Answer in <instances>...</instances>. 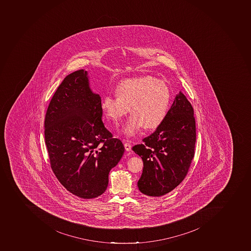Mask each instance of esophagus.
Returning <instances> with one entry per match:
<instances>
[{
	"instance_id": "obj_1",
	"label": "esophagus",
	"mask_w": 251,
	"mask_h": 251,
	"mask_svg": "<svg viewBox=\"0 0 251 251\" xmlns=\"http://www.w3.org/2000/svg\"><path fill=\"white\" fill-rule=\"evenodd\" d=\"M124 147L125 149H126V150L128 152V151H130L132 146H131L130 144L128 143V142H125Z\"/></svg>"
}]
</instances>
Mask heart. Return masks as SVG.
<instances>
[{
    "label": "heart",
    "instance_id": "b5f03b06",
    "mask_svg": "<svg viewBox=\"0 0 251 251\" xmlns=\"http://www.w3.org/2000/svg\"><path fill=\"white\" fill-rule=\"evenodd\" d=\"M116 96L102 98L101 108L104 114L114 123H119L131 115L123 127V134L132 137L144 127L152 130L162 124L166 118L171 101V91L162 80L145 76L122 81L115 88Z\"/></svg>",
    "mask_w": 251,
    "mask_h": 251
}]
</instances>
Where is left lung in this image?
<instances>
[{
	"mask_svg": "<svg viewBox=\"0 0 251 251\" xmlns=\"http://www.w3.org/2000/svg\"><path fill=\"white\" fill-rule=\"evenodd\" d=\"M196 129L193 108L179 92L162 124L143 143L133 147L144 163L137 182L140 192L164 196L183 181L194 157Z\"/></svg>",
	"mask_w": 251,
	"mask_h": 251,
	"instance_id": "8db88e82",
	"label": "left lung"
}]
</instances>
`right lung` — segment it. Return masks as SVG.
Here are the masks:
<instances>
[{
  "label": "right lung",
  "mask_w": 251,
  "mask_h": 251,
  "mask_svg": "<svg viewBox=\"0 0 251 251\" xmlns=\"http://www.w3.org/2000/svg\"><path fill=\"white\" fill-rule=\"evenodd\" d=\"M101 97L91 91L87 72L68 75L53 95L45 121L51 168L62 185L82 199L104 193L109 173L124 153L101 121Z\"/></svg>",
  "instance_id": "right-lung-1"
}]
</instances>
